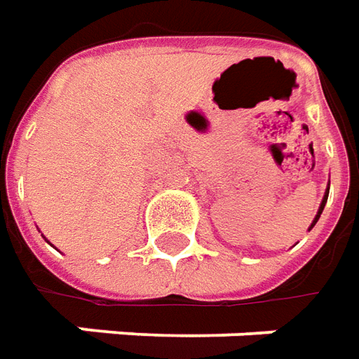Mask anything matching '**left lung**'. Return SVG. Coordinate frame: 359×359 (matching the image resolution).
I'll return each instance as SVG.
<instances>
[{"mask_svg":"<svg viewBox=\"0 0 359 359\" xmlns=\"http://www.w3.org/2000/svg\"><path fill=\"white\" fill-rule=\"evenodd\" d=\"M327 197H329V189H327V193H325V197H323L321 205H319V210H317V215H315L313 222H311V226H309V230H311V228H313V226L317 224V220H319V216H321L323 208H325V203H327Z\"/></svg>","mask_w":359,"mask_h":359,"instance_id":"obj_1","label":"left lung"}]
</instances>
